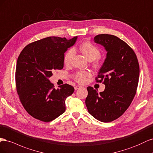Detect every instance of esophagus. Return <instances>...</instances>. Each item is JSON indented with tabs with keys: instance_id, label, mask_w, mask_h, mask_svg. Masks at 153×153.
<instances>
[{
	"instance_id": "obj_1",
	"label": "esophagus",
	"mask_w": 153,
	"mask_h": 153,
	"mask_svg": "<svg viewBox=\"0 0 153 153\" xmlns=\"http://www.w3.org/2000/svg\"><path fill=\"white\" fill-rule=\"evenodd\" d=\"M82 88V86H79V85H76V86H74V89H75V90H77L79 89V88Z\"/></svg>"
}]
</instances>
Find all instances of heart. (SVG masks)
I'll return each instance as SVG.
<instances>
[{"mask_svg":"<svg viewBox=\"0 0 153 153\" xmlns=\"http://www.w3.org/2000/svg\"><path fill=\"white\" fill-rule=\"evenodd\" d=\"M79 50L89 61H94L97 59L101 55V52L98 48L89 42L82 43L79 46ZM74 54H75V50L73 48H71L65 52L63 57L65 64L68 65L71 63ZM89 76L90 73L88 72H79L76 74L75 77L78 82H84L86 79V77Z\"/></svg>","mask_w":153,"mask_h":153,"instance_id":"1","label":"heart"}]
</instances>
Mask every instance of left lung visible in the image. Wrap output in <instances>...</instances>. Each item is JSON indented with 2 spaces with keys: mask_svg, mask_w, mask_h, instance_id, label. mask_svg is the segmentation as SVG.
<instances>
[{
  "mask_svg": "<svg viewBox=\"0 0 153 153\" xmlns=\"http://www.w3.org/2000/svg\"><path fill=\"white\" fill-rule=\"evenodd\" d=\"M95 43L101 45L107 52L105 60L96 79L105 85L98 93L87 87L85 103L95 119L110 123L120 117L130 106L136 94L140 68L137 56L127 43L111 34L95 36Z\"/></svg>",
  "mask_w": 153,
  "mask_h": 153,
  "instance_id": "obj_1",
  "label": "left lung"
}]
</instances>
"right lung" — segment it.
Returning <instances> with one entry per match:
<instances>
[{"mask_svg":"<svg viewBox=\"0 0 153 153\" xmlns=\"http://www.w3.org/2000/svg\"><path fill=\"white\" fill-rule=\"evenodd\" d=\"M77 39L47 37L30 43L20 54L15 72L17 92L25 110L35 119L47 123L65 112V100L74 93V87L65 84L55 89L49 77L54 70L63 68L65 52Z\"/></svg>","mask_w":153,"mask_h":153,"instance_id":"right-lung-1","label":"right lung"}]
</instances>
